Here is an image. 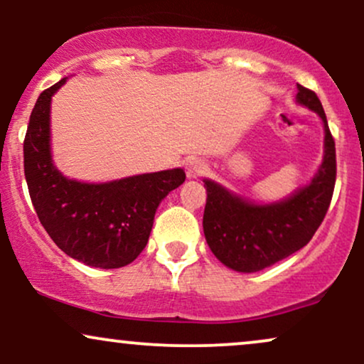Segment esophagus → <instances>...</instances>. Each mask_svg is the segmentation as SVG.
<instances>
[{"label":"esophagus","mask_w":364,"mask_h":364,"mask_svg":"<svg viewBox=\"0 0 364 364\" xmlns=\"http://www.w3.org/2000/svg\"><path fill=\"white\" fill-rule=\"evenodd\" d=\"M207 164L202 159H190L186 162V174L188 178H200L202 174H205Z\"/></svg>","instance_id":"obj_1"}]
</instances>
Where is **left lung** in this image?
<instances>
[{
  "instance_id": "left-lung-1",
  "label": "left lung",
  "mask_w": 364,
  "mask_h": 364,
  "mask_svg": "<svg viewBox=\"0 0 364 364\" xmlns=\"http://www.w3.org/2000/svg\"><path fill=\"white\" fill-rule=\"evenodd\" d=\"M296 102L315 111L323 123V159L308 185L279 202L257 203L203 179V235L217 260L236 272H258L301 250L328 210L336 186V141L315 92L298 83Z\"/></svg>"
}]
</instances>
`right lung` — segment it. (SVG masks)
<instances>
[{
  "instance_id": "add662e5",
  "label": "right lung",
  "mask_w": 364,
  "mask_h": 364,
  "mask_svg": "<svg viewBox=\"0 0 364 364\" xmlns=\"http://www.w3.org/2000/svg\"><path fill=\"white\" fill-rule=\"evenodd\" d=\"M66 78L37 99L23 140V169L41 224L68 257L97 269H119L147 245L159 203L183 185L181 168L106 183L70 179L51 152V99Z\"/></svg>"
}]
</instances>
